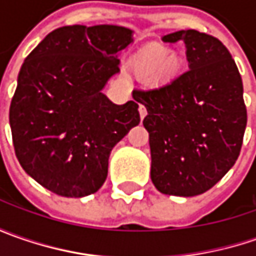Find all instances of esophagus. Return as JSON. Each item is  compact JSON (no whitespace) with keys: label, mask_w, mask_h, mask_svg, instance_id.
I'll list each match as a JSON object with an SVG mask.
<instances>
[{"label":"esophagus","mask_w":256,"mask_h":256,"mask_svg":"<svg viewBox=\"0 0 256 256\" xmlns=\"http://www.w3.org/2000/svg\"><path fill=\"white\" fill-rule=\"evenodd\" d=\"M140 115H141V120H144L145 116H146V114H148V111H146V108H145V105H142V104H140Z\"/></svg>","instance_id":"1"}]
</instances>
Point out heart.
<instances>
[{
  "label": "heart",
  "instance_id": "b5f03b06",
  "mask_svg": "<svg viewBox=\"0 0 256 256\" xmlns=\"http://www.w3.org/2000/svg\"><path fill=\"white\" fill-rule=\"evenodd\" d=\"M141 70L145 74L154 75L161 72L162 75L172 74L175 64L170 62V54L165 50H154L145 55L141 61Z\"/></svg>",
  "mask_w": 256,
  "mask_h": 256
}]
</instances>
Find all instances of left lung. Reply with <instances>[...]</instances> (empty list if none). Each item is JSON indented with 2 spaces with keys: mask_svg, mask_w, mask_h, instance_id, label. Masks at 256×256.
<instances>
[{
  "mask_svg": "<svg viewBox=\"0 0 256 256\" xmlns=\"http://www.w3.org/2000/svg\"><path fill=\"white\" fill-rule=\"evenodd\" d=\"M164 42H184L188 71L134 96L145 105L151 180L166 195L204 194L234 166L246 128V106L238 66L212 35L182 30Z\"/></svg>",
  "mask_w": 256,
  "mask_h": 256,
  "instance_id": "1",
  "label": "left lung"
}]
</instances>
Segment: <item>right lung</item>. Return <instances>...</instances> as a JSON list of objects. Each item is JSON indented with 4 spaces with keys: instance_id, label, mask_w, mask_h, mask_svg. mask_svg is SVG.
<instances>
[{
    "instance_id": "right-lung-1",
    "label": "right lung",
    "mask_w": 256,
    "mask_h": 256,
    "mask_svg": "<svg viewBox=\"0 0 256 256\" xmlns=\"http://www.w3.org/2000/svg\"><path fill=\"white\" fill-rule=\"evenodd\" d=\"M131 42L132 31L118 25H66L25 58L10 106L15 155L56 195L98 191L112 148L141 121L138 102L115 105L102 94Z\"/></svg>"
}]
</instances>
